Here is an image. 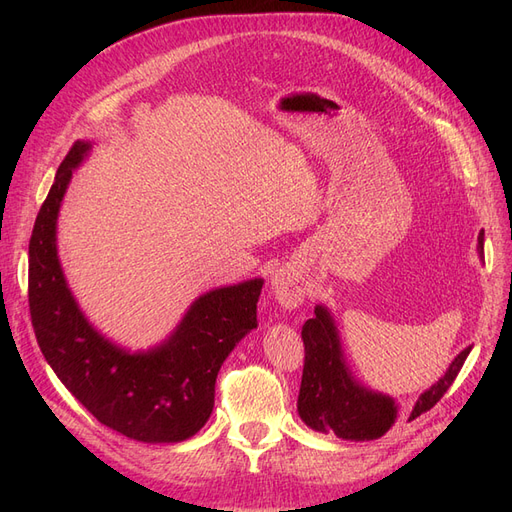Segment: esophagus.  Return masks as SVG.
<instances>
[{
  "instance_id": "34e87169",
  "label": "esophagus",
  "mask_w": 512,
  "mask_h": 512,
  "mask_svg": "<svg viewBox=\"0 0 512 512\" xmlns=\"http://www.w3.org/2000/svg\"><path fill=\"white\" fill-rule=\"evenodd\" d=\"M271 292L277 303L294 309L305 301V282L292 269H280L271 280Z\"/></svg>"
}]
</instances>
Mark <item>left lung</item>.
I'll return each instance as SVG.
<instances>
[{
  "label": "left lung",
  "instance_id": "1",
  "mask_svg": "<svg viewBox=\"0 0 512 512\" xmlns=\"http://www.w3.org/2000/svg\"><path fill=\"white\" fill-rule=\"evenodd\" d=\"M485 232L478 235V256L483 260ZM303 344H305V365L301 378V391L297 410L301 421L314 431L335 433L337 438L352 442H369L382 438L389 431L399 414V406L391 395L371 391L369 386L354 378L344 356L342 339L329 307L316 305L314 318L303 324ZM472 346L461 350L453 363L448 365L446 374L431 384L408 416L414 421L416 416L431 410L448 391L468 359Z\"/></svg>",
  "mask_w": 512,
  "mask_h": 512
}]
</instances>
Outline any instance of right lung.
Masks as SVG:
<instances>
[{"label":"right lung","mask_w":512,"mask_h":512,"mask_svg":"<svg viewBox=\"0 0 512 512\" xmlns=\"http://www.w3.org/2000/svg\"><path fill=\"white\" fill-rule=\"evenodd\" d=\"M91 147V141H76L57 168L29 241V312L38 346L102 425L138 442H183L209 421L226 356L258 327L256 303L265 280L200 294L173 333L149 350L111 342L76 303L57 254L61 200Z\"/></svg>","instance_id":"right-lung-1"}]
</instances>
